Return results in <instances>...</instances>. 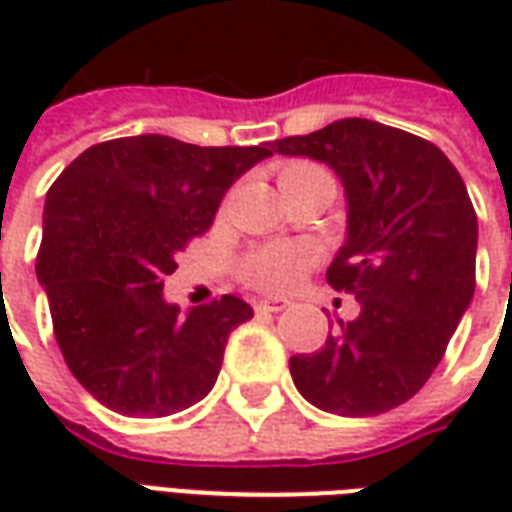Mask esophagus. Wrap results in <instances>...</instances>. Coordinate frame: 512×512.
<instances>
[{
  "instance_id": "1",
  "label": "esophagus",
  "mask_w": 512,
  "mask_h": 512,
  "mask_svg": "<svg viewBox=\"0 0 512 512\" xmlns=\"http://www.w3.org/2000/svg\"><path fill=\"white\" fill-rule=\"evenodd\" d=\"M290 301L288 299H257L255 310L257 312H282L288 310Z\"/></svg>"
}]
</instances>
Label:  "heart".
Wrapping results in <instances>:
<instances>
[{
  "label": "heart",
  "instance_id": "obj_1",
  "mask_svg": "<svg viewBox=\"0 0 512 512\" xmlns=\"http://www.w3.org/2000/svg\"><path fill=\"white\" fill-rule=\"evenodd\" d=\"M312 175H326L321 167L315 164H304V161H293L279 169V186L282 183H293V180L312 178ZM315 249L304 244H268L260 246L255 252H249L241 263V277L246 285L255 290H266V293H277V290H288L299 282L307 268L315 263Z\"/></svg>",
  "mask_w": 512,
  "mask_h": 512
}]
</instances>
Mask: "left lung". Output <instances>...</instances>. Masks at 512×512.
<instances>
[{"instance_id":"obj_1","label":"left lung","mask_w":512,"mask_h":512,"mask_svg":"<svg viewBox=\"0 0 512 512\" xmlns=\"http://www.w3.org/2000/svg\"><path fill=\"white\" fill-rule=\"evenodd\" d=\"M340 175L348 238L326 271L362 312L315 354L290 356V376L312 406L373 417L425 386L474 296L477 213L439 147L365 117H345L274 142Z\"/></svg>"}]
</instances>
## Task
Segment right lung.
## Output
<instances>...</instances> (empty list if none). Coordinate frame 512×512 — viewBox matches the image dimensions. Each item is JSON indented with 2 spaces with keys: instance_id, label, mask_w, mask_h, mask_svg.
Here are the masks:
<instances>
[{
  "instance_id": "obj_1",
  "label": "right lung",
  "mask_w": 512,
  "mask_h": 512,
  "mask_svg": "<svg viewBox=\"0 0 512 512\" xmlns=\"http://www.w3.org/2000/svg\"><path fill=\"white\" fill-rule=\"evenodd\" d=\"M268 156L266 145L123 136L87 147L51 183L35 271L65 365L98 403L169 417L211 392L252 307L222 296L183 315L161 288L227 189Z\"/></svg>"
}]
</instances>
